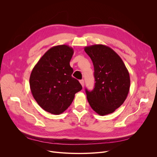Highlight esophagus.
Wrapping results in <instances>:
<instances>
[{
  "label": "esophagus",
  "instance_id": "esophagus-1",
  "mask_svg": "<svg viewBox=\"0 0 157 157\" xmlns=\"http://www.w3.org/2000/svg\"><path fill=\"white\" fill-rule=\"evenodd\" d=\"M79 82H80L81 85H82V86L84 87V80H83V79H81V80L79 81Z\"/></svg>",
  "mask_w": 157,
  "mask_h": 157
}]
</instances>
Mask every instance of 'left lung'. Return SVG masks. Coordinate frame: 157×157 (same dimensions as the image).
<instances>
[{
  "label": "left lung",
  "instance_id": "1",
  "mask_svg": "<svg viewBox=\"0 0 157 157\" xmlns=\"http://www.w3.org/2000/svg\"><path fill=\"white\" fill-rule=\"evenodd\" d=\"M94 67L95 83L92 91L85 89L91 108L101 116L113 113L128 95L130 79L120 56L111 48L94 44L85 48Z\"/></svg>",
  "mask_w": 157,
  "mask_h": 157
}]
</instances>
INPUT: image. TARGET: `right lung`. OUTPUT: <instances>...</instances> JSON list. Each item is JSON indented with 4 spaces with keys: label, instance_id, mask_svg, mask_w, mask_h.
Masks as SVG:
<instances>
[{
    "label": "right lung",
    "instance_id": "obj_1",
    "mask_svg": "<svg viewBox=\"0 0 157 157\" xmlns=\"http://www.w3.org/2000/svg\"><path fill=\"white\" fill-rule=\"evenodd\" d=\"M74 49L67 45L51 48L33 68L30 76L32 94L44 111L60 114L72 102L82 89L78 80L72 77L70 61Z\"/></svg>",
    "mask_w": 157,
    "mask_h": 157
}]
</instances>
